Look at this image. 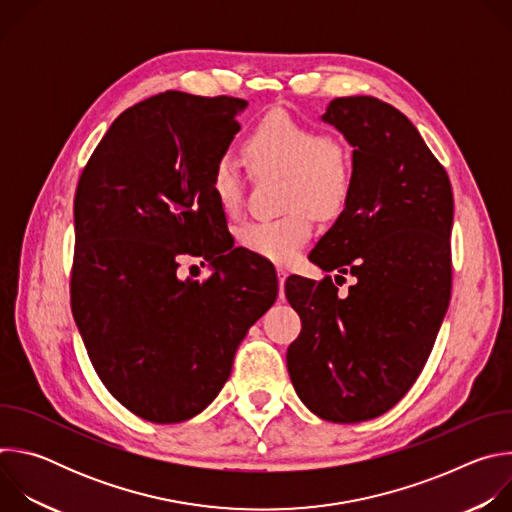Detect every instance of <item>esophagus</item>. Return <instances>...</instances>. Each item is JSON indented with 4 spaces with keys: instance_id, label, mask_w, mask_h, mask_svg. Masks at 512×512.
I'll use <instances>...</instances> for the list:
<instances>
[{
    "instance_id": "obj_1",
    "label": "esophagus",
    "mask_w": 512,
    "mask_h": 512,
    "mask_svg": "<svg viewBox=\"0 0 512 512\" xmlns=\"http://www.w3.org/2000/svg\"><path fill=\"white\" fill-rule=\"evenodd\" d=\"M277 279H279V300L285 298V279H287V271L285 269H277Z\"/></svg>"
}]
</instances>
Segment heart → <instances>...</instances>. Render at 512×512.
Instances as JSON below:
<instances>
[{
	"instance_id": "obj_1",
	"label": "heart",
	"mask_w": 512,
	"mask_h": 512,
	"mask_svg": "<svg viewBox=\"0 0 512 512\" xmlns=\"http://www.w3.org/2000/svg\"><path fill=\"white\" fill-rule=\"evenodd\" d=\"M245 156L255 172L285 176L283 206L291 210L247 223L239 235L241 245L267 261L291 263L314 233L312 212L334 218L346 208L354 180L352 160L340 141L285 113H269L251 129ZM210 190L227 216L239 214L245 184L231 158L216 160Z\"/></svg>"
}]
</instances>
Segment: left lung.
I'll use <instances>...</instances> for the list:
<instances>
[{
	"label": "left lung",
	"instance_id": "obj_1",
	"mask_svg": "<svg viewBox=\"0 0 512 512\" xmlns=\"http://www.w3.org/2000/svg\"><path fill=\"white\" fill-rule=\"evenodd\" d=\"M322 121L352 145L346 208L310 253L324 271L289 275L302 332L287 348L298 397L318 417L358 423L397 405L423 371L452 294L454 196L415 125L375 97L330 101Z\"/></svg>",
	"mask_w": 512,
	"mask_h": 512
}]
</instances>
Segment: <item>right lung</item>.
<instances>
[{
  "instance_id": "1",
  "label": "right lung",
  "mask_w": 512,
  "mask_h": 512,
  "mask_svg": "<svg viewBox=\"0 0 512 512\" xmlns=\"http://www.w3.org/2000/svg\"><path fill=\"white\" fill-rule=\"evenodd\" d=\"M245 107L180 91L145 99L113 121L81 174L72 316L107 391L141 419L204 411L277 298L273 269L233 247L210 190ZM180 254H202L213 275L180 280Z\"/></svg>"
}]
</instances>
